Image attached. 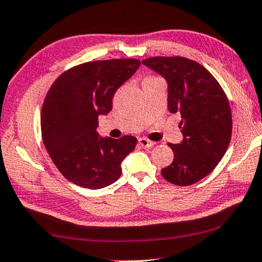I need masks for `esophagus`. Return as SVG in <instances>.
<instances>
[{"label": "esophagus", "instance_id": "34e87169", "mask_svg": "<svg viewBox=\"0 0 262 262\" xmlns=\"http://www.w3.org/2000/svg\"><path fill=\"white\" fill-rule=\"evenodd\" d=\"M139 144H140L141 147H144V148H151V147H153V146H155V142L148 140L147 138H140V139H139Z\"/></svg>", "mask_w": 262, "mask_h": 262}]
</instances>
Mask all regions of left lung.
I'll use <instances>...</instances> for the list:
<instances>
[{"instance_id":"left-lung-1","label":"left lung","mask_w":262,"mask_h":262,"mask_svg":"<svg viewBox=\"0 0 262 262\" xmlns=\"http://www.w3.org/2000/svg\"><path fill=\"white\" fill-rule=\"evenodd\" d=\"M167 81V106L180 114L181 144H167L173 160L164 167L167 182L186 187L213 171L229 147L231 109L224 90L204 66L181 56H156L142 61Z\"/></svg>"}]
</instances>
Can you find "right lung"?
<instances>
[{
	"label": "right lung",
	"instance_id": "1",
	"mask_svg": "<svg viewBox=\"0 0 262 262\" xmlns=\"http://www.w3.org/2000/svg\"><path fill=\"white\" fill-rule=\"evenodd\" d=\"M139 66L137 58L86 62L62 73L49 89L41 138L56 167L76 186L100 189L120 179L122 160L138 139L100 138L98 116L110 113L115 92Z\"/></svg>",
	"mask_w": 262,
	"mask_h": 262
}]
</instances>
